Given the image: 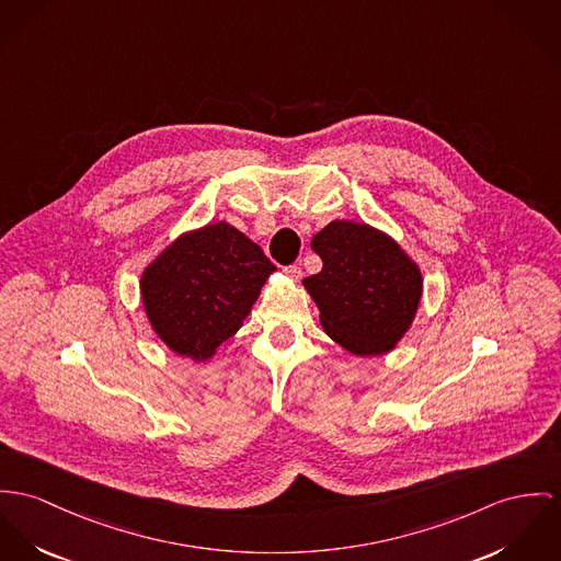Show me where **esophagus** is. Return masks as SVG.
I'll return each instance as SVG.
<instances>
[{
	"label": "esophagus",
	"instance_id": "esophagus-1",
	"mask_svg": "<svg viewBox=\"0 0 561 561\" xmlns=\"http://www.w3.org/2000/svg\"><path fill=\"white\" fill-rule=\"evenodd\" d=\"M284 273H286L290 279H301L302 277V268L299 264H288V266L284 268Z\"/></svg>",
	"mask_w": 561,
	"mask_h": 561
}]
</instances>
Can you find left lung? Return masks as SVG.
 Segmentation results:
<instances>
[{
    "mask_svg": "<svg viewBox=\"0 0 561 561\" xmlns=\"http://www.w3.org/2000/svg\"><path fill=\"white\" fill-rule=\"evenodd\" d=\"M322 271L302 284L320 309L324 331L358 356L397 344L423 293L419 266L387 234L337 219L311 239Z\"/></svg>",
    "mask_w": 561,
    "mask_h": 561,
    "instance_id": "8db88e82",
    "label": "left lung"
}]
</instances>
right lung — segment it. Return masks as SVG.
<instances>
[{"label":"right lung","mask_w":561,"mask_h":561,"mask_svg":"<svg viewBox=\"0 0 561 561\" xmlns=\"http://www.w3.org/2000/svg\"><path fill=\"white\" fill-rule=\"evenodd\" d=\"M275 271L256 243L226 221L183 234L140 279L147 318L176 354L205 360L232 337Z\"/></svg>","instance_id":"obj_1"}]
</instances>
